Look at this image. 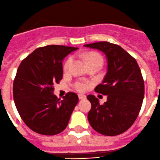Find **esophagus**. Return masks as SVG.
Masks as SVG:
<instances>
[{
    "label": "esophagus",
    "instance_id": "esophagus-1",
    "mask_svg": "<svg viewBox=\"0 0 160 160\" xmlns=\"http://www.w3.org/2000/svg\"><path fill=\"white\" fill-rule=\"evenodd\" d=\"M78 97H79V99L80 100H83L86 98V95H84V94H79Z\"/></svg>",
    "mask_w": 160,
    "mask_h": 160
}]
</instances>
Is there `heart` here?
Listing matches in <instances>:
<instances>
[{
    "label": "heart",
    "instance_id": "heart-1",
    "mask_svg": "<svg viewBox=\"0 0 160 160\" xmlns=\"http://www.w3.org/2000/svg\"><path fill=\"white\" fill-rule=\"evenodd\" d=\"M83 57H84L85 60L87 61L88 64L89 65L90 63H94V62H100V63L102 64L103 59L102 57L100 54L96 52H88L83 54ZM72 62V57L70 56L66 61L65 64H64V70L68 71L69 69H70L71 64ZM76 90H78V91L83 92L85 91L86 90H88V83H85V82L83 81H79L77 82L74 85Z\"/></svg>",
    "mask_w": 160,
    "mask_h": 160
}]
</instances>
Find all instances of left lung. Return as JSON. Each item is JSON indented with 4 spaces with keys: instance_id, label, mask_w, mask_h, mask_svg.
I'll use <instances>...</instances> for the list:
<instances>
[{
    "instance_id": "8db88e82",
    "label": "left lung",
    "mask_w": 160,
    "mask_h": 160,
    "mask_svg": "<svg viewBox=\"0 0 160 160\" xmlns=\"http://www.w3.org/2000/svg\"><path fill=\"white\" fill-rule=\"evenodd\" d=\"M85 47L104 52L108 71L97 93L107 95V101L100 104L95 96H88L91 104L88 121L100 134L114 136L127 131L133 125L141 110L144 98V80L136 60L118 45L108 42L90 43Z\"/></svg>"
}]
</instances>
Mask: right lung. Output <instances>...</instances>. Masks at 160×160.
<instances>
[{"label": "right lung", "instance_id": "add662e5", "mask_svg": "<svg viewBox=\"0 0 160 160\" xmlns=\"http://www.w3.org/2000/svg\"><path fill=\"white\" fill-rule=\"evenodd\" d=\"M78 48L46 46L38 48L22 61L13 84L16 108L25 125L41 135H54L67 128L79 101L69 92L59 101L53 93L62 80V60Z\"/></svg>", "mask_w": 160, "mask_h": 160}]
</instances>
